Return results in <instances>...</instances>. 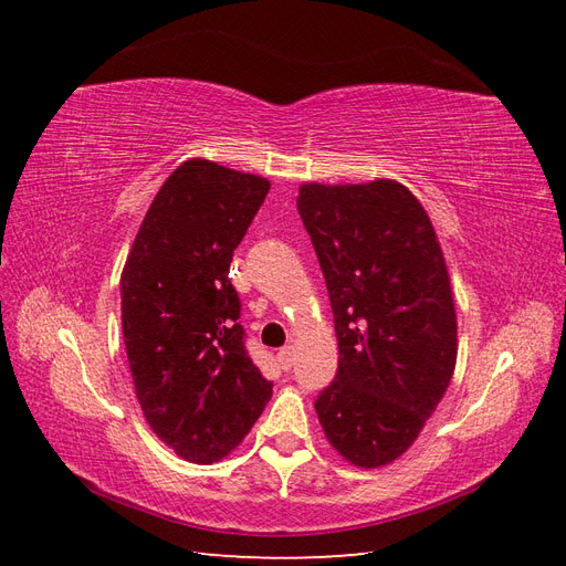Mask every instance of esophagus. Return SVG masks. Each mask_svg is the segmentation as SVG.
<instances>
[{
  "mask_svg": "<svg viewBox=\"0 0 566 566\" xmlns=\"http://www.w3.org/2000/svg\"><path fill=\"white\" fill-rule=\"evenodd\" d=\"M276 358H279V366H281L283 370H290V368H293V361H295V349L287 345V347L279 349Z\"/></svg>",
  "mask_w": 566,
  "mask_h": 566,
  "instance_id": "34e87169",
  "label": "esophagus"
}]
</instances>
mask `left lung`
Wrapping results in <instances>:
<instances>
[{"label": "left lung", "instance_id": "left-lung-1", "mask_svg": "<svg viewBox=\"0 0 566 566\" xmlns=\"http://www.w3.org/2000/svg\"><path fill=\"white\" fill-rule=\"evenodd\" d=\"M297 210L335 316L339 364L316 399L333 449L380 468L410 449L449 389L458 321L430 217L406 186L302 184Z\"/></svg>", "mask_w": 566, "mask_h": 566}]
</instances>
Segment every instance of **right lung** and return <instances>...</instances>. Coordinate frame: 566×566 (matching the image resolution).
I'll return each instance as SVG.
<instances>
[{"label": "right lung", "instance_id": "1", "mask_svg": "<svg viewBox=\"0 0 566 566\" xmlns=\"http://www.w3.org/2000/svg\"><path fill=\"white\" fill-rule=\"evenodd\" d=\"M269 186L210 160L181 163L153 198L119 279L136 399L158 439L198 465L229 455L271 399L229 279Z\"/></svg>", "mask_w": 566, "mask_h": 566}]
</instances>
